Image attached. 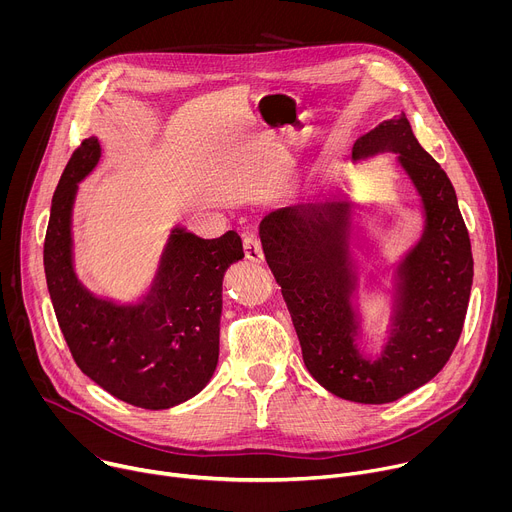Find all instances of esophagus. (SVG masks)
I'll use <instances>...</instances> for the list:
<instances>
[{"instance_id": "esophagus-1", "label": "esophagus", "mask_w": 512, "mask_h": 512, "mask_svg": "<svg viewBox=\"0 0 512 512\" xmlns=\"http://www.w3.org/2000/svg\"><path fill=\"white\" fill-rule=\"evenodd\" d=\"M243 247H245V257L249 261L263 263V247H261V241L255 235H245Z\"/></svg>"}]
</instances>
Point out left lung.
Instances as JSON below:
<instances>
[{
  "label": "left lung",
  "instance_id": "obj_1",
  "mask_svg": "<svg viewBox=\"0 0 512 512\" xmlns=\"http://www.w3.org/2000/svg\"><path fill=\"white\" fill-rule=\"evenodd\" d=\"M383 152L399 154L423 200L425 229L397 271L393 332L381 358L360 356L354 340L352 204L332 198L285 206L267 214L259 227L267 265L281 285L310 375L336 397L367 405L397 401L446 367L464 328L474 277L456 190L419 145L405 113L358 137L352 158Z\"/></svg>",
  "mask_w": 512,
  "mask_h": 512
}]
</instances>
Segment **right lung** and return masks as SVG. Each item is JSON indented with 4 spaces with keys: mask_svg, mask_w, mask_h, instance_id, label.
I'll return each instance as SVG.
<instances>
[{
    "mask_svg": "<svg viewBox=\"0 0 512 512\" xmlns=\"http://www.w3.org/2000/svg\"><path fill=\"white\" fill-rule=\"evenodd\" d=\"M97 137L72 152L44 239V271L58 326L77 367L113 397L141 409H170L198 395L218 362L223 275L245 257L235 231L200 239L174 229L150 294L137 306L95 298L72 271L70 210L99 162Z\"/></svg>",
    "mask_w": 512,
    "mask_h": 512,
    "instance_id": "1",
    "label": "right lung"
}]
</instances>
